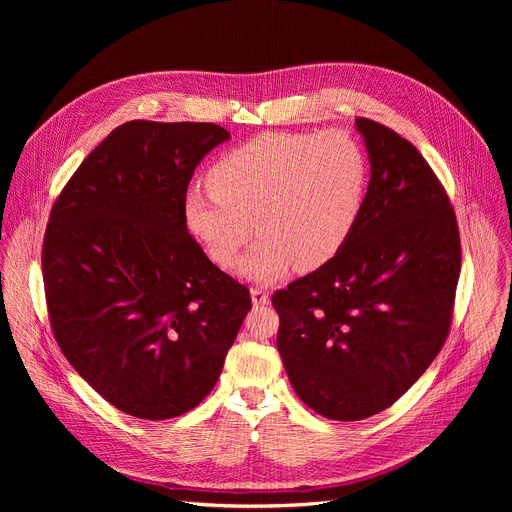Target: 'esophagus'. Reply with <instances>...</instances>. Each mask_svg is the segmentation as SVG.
Instances as JSON below:
<instances>
[{
	"mask_svg": "<svg viewBox=\"0 0 512 512\" xmlns=\"http://www.w3.org/2000/svg\"><path fill=\"white\" fill-rule=\"evenodd\" d=\"M251 300H253L255 306L267 304L269 302V291L263 285H253L251 287Z\"/></svg>",
	"mask_w": 512,
	"mask_h": 512,
	"instance_id": "esophagus-1",
	"label": "esophagus"
}]
</instances>
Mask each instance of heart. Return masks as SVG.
I'll return each instance as SVG.
<instances>
[{"instance_id":"1","label":"heart","mask_w":512,"mask_h":512,"mask_svg":"<svg viewBox=\"0 0 512 512\" xmlns=\"http://www.w3.org/2000/svg\"><path fill=\"white\" fill-rule=\"evenodd\" d=\"M208 184L184 198L188 231L229 269L257 229L261 237L239 269L273 281L291 263L316 269L344 247L362 208L367 160L342 129L267 131L218 160Z\"/></svg>"}]
</instances>
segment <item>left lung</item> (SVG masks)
Wrapping results in <instances>:
<instances>
[{"mask_svg": "<svg viewBox=\"0 0 512 512\" xmlns=\"http://www.w3.org/2000/svg\"><path fill=\"white\" fill-rule=\"evenodd\" d=\"M371 182L344 247L277 289V350L316 413L358 421L391 407L442 350L462 265L454 206L415 145L356 117Z\"/></svg>", "mask_w": 512, "mask_h": 512, "instance_id": "obj_1", "label": "left lung"}]
</instances>
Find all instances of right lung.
I'll use <instances>...</instances> for the list:
<instances>
[{
    "label": "right lung",
    "mask_w": 512,
    "mask_h": 512,
    "mask_svg": "<svg viewBox=\"0 0 512 512\" xmlns=\"http://www.w3.org/2000/svg\"><path fill=\"white\" fill-rule=\"evenodd\" d=\"M229 137L214 123L127 121L52 204L42 243L52 334L127 415L160 421L194 409L251 310L247 285L204 255L184 218L194 168Z\"/></svg>",
    "instance_id": "1"
}]
</instances>
